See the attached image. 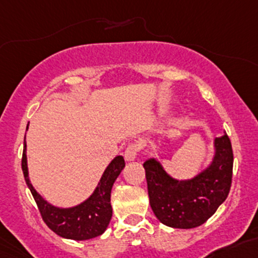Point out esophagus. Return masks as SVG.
Returning <instances> with one entry per match:
<instances>
[{
  "label": "esophagus",
  "instance_id": "esophagus-1",
  "mask_svg": "<svg viewBox=\"0 0 258 258\" xmlns=\"http://www.w3.org/2000/svg\"><path fill=\"white\" fill-rule=\"evenodd\" d=\"M141 149V144L140 143H131L128 144V147L124 151V160L126 161H134L137 157L138 152Z\"/></svg>",
  "mask_w": 258,
  "mask_h": 258
}]
</instances>
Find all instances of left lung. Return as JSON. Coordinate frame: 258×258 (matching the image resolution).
<instances>
[{
    "instance_id": "1",
    "label": "left lung",
    "mask_w": 258,
    "mask_h": 258,
    "mask_svg": "<svg viewBox=\"0 0 258 258\" xmlns=\"http://www.w3.org/2000/svg\"><path fill=\"white\" fill-rule=\"evenodd\" d=\"M214 149L208 168L188 180L171 177L154 158L143 164L149 203L160 223L177 229L196 228L207 222L226 200L234 163L228 135L214 140Z\"/></svg>"
}]
</instances>
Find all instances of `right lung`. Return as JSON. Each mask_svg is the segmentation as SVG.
<instances>
[{"label": "right lung", "mask_w": 258, "mask_h": 258, "mask_svg": "<svg viewBox=\"0 0 258 258\" xmlns=\"http://www.w3.org/2000/svg\"><path fill=\"white\" fill-rule=\"evenodd\" d=\"M28 130V126H27ZM124 168L123 157L117 155L111 160L99 181L97 188L88 200L81 205L71 208H58L50 205L42 198L30 183L27 164V144L24 137L23 157H22V170L25 182L32 192L42 220L46 223L53 233L64 239L89 240L97 237L106 230L112 217V208L110 203L111 188L115 180Z\"/></svg>", "instance_id": "add662e5"}]
</instances>
